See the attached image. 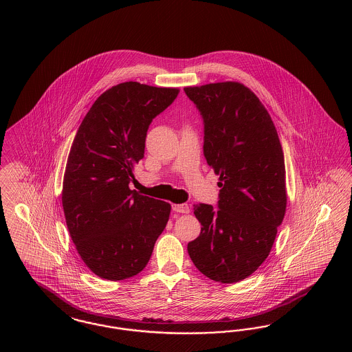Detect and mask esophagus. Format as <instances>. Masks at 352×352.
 Listing matches in <instances>:
<instances>
[{"instance_id": "1", "label": "esophagus", "mask_w": 352, "mask_h": 352, "mask_svg": "<svg viewBox=\"0 0 352 352\" xmlns=\"http://www.w3.org/2000/svg\"><path fill=\"white\" fill-rule=\"evenodd\" d=\"M173 211L179 212V214H188L190 212V206L187 203H181V204H173Z\"/></svg>"}]
</instances>
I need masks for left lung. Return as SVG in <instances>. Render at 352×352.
<instances>
[{
	"instance_id": "8db88e82",
	"label": "left lung",
	"mask_w": 352,
	"mask_h": 352,
	"mask_svg": "<svg viewBox=\"0 0 352 352\" xmlns=\"http://www.w3.org/2000/svg\"><path fill=\"white\" fill-rule=\"evenodd\" d=\"M184 92L201 112L203 153L220 181L218 208L194 206L201 234L187 251L208 278L239 283L265 261L284 220V153L268 111L244 84H206Z\"/></svg>"
}]
</instances>
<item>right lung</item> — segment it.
<instances>
[{"instance_id":"add662e5","label":"right lung","mask_w":352,"mask_h":352,"mask_svg":"<svg viewBox=\"0 0 352 352\" xmlns=\"http://www.w3.org/2000/svg\"><path fill=\"white\" fill-rule=\"evenodd\" d=\"M178 94V88L118 84L94 102L74 138L62 203L76 251L101 278L138 274L168 224L171 206L140 195L129 184L153 118Z\"/></svg>"}]
</instances>
